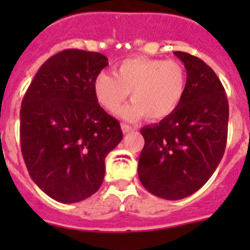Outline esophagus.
Masks as SVG:
<instances>
[{
  "instance_id": "esophagus-1",
  "label": "esophagus",
  "mask_w": 250,
  "mask_h": 250,
  "mask_svg": "<svg viewBox=\"0 0 250 250\" xmlns=\"http://www.w3.org/2000/svg\"><path fill=\"white\" fill-rule=\"evenodd\" d=\"M135 127H132V125H125V123H123L122 125V131H123V133H129V132H132V131H135Z\"/></svg>"
}]
</instances>
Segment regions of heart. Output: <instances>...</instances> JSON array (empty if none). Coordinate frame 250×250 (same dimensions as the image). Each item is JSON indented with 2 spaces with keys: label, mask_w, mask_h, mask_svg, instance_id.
Listing matches in <instances>:
<instances>
[{
  "label": "heart",
  "mask_w": 250,
  "mask_h": 250,
  "mask_svg": "<svg viewBox=\"0 0 250 250\" xmlns=\"http://www.w3.org/2000/svg\"><path fill=\"white\" fill-rule=\"evenodd\" d=\"M187 89L186 68L179 61L133 57L122 61L113 74L102 71L93 80L94 96L110 113H117L131 92L132 104L122 117L160 121L178 109Z\"/></svg>",
  "instance_id": "obj_1"
}]
</instances>
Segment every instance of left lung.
Returning a JSON list of instances; mask_svg holds the SVG:
<instances>
[{
    "label": "left lung",
    "instance_id": "1",
    "mask_svg": "<svg viewBox=\"0 0 250 250\" xmlns=\"http://www.w3.org/2000/svg\"><path fill=\"white\" fill-rule=\"evenodd\" d=\"M174 54L187 70L186 94L171 115L141 128L145 144L137 166L145 189L165 200L188 197L209 180L229 131V100L215 72L192 54Z\"/></svg>",
    "mask_w": 250,
    "mask_h": 250
}]
</instances>
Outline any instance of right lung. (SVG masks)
I'll return each instance as SVG.
<instances>
[{"instance_id": "right-lung-1", "label": "right lung", "mask_w": 250, "mask_h": 250, "mask_svg": "<svg viewBox=\"0 0 250 250\" xmlns=\"http://www.w3.org/2000/svg\"><path fill=\"white\" fill-rule=\"evenodd\" d=\"M109 64L96 52L66 49L33 78L21 109V148L29 176L49 197L83 201L101 187L105 158L123 139L106 113L93 80Z\"/></svg>"}]
</instances>
